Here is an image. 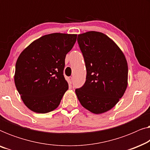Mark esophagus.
Here are the masks:
<instances>
[{
	"mask_svg": "<svg viewBox=\"0 0 150 150\" xmlns=\"http://www.w3.org/2000/svg\"><path fill=\"white\" fill-rule=\"evenodd\" d=\"M68 82H69V84H71L72 83V81H73V78L71 77V76H70V77H68Z\"/></svg>",
	"mask_w": 150,
	"mask_h": 150,
	"instance_id": "1",
	"label": "esophagus"
}]
</instances>
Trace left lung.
<instances>
[{
  "mask_svg": "<svg viewBox=\"0 0 150 150\" xmlns=\"http://www.w3.org/2000/svg\"><path fill=\"white\" fill-rule=\"evenodd\" d=\"M87 69L86 81L75 90L81 105L101 114L111 109L128 86V63L117 45L105 34L89 31L77 39Z\"/></svg>",
  "mask_w": 150,
  "mask_h": 150,
  "instance_id": "8db88e82",
  "label": "left lung"
}]
</instances>
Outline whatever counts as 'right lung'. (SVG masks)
Here are the masks:
<instances>
[{
  "instance_id": "right-lung-1",
  "label": "right lung",
  "mask_w": 150,
  "mask_h": 150,
  "mask_svg": "<svg viewBox=\"0 0 150 150\" xmlns=\"http://www.w3.org/2000/svg\"><path fill=\"white\" fill-rule=\"evenodd\" d=\"M77 35L51 33L41 37L18 57L14 82L24 104L38 113H47L60 104L68 83L63 76L65 59Z\"/></svg>"
}]
</instances>
